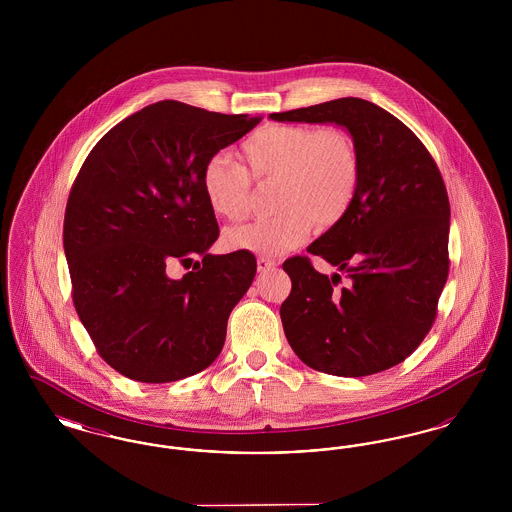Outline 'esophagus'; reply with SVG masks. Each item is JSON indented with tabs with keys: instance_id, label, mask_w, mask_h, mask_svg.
I'll return each instance as SVG.
<instances>
[{
	"instance_id": "1",
	"label": "esophagus",
	"mask_w": 512,
	"mask_h": 512,
	"mask_svg": "<svg viewBox=\"0 0 512 512\" xmlns=\"http://www.w3.org/2000/svg\"><path fill=\"white\" fill-rule=\"evenodd\" d=\"M276 267V263L272 261V259H267V257H259L257 259V270L263 274V272H268L270 268Z\"/></svg>"
}]
</instances>
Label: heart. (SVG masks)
<instances>
[{"label": "heart", "mask_w": 512, "mask_h": 512, "mask_svg": "<svg viewBox=\"0 0 512 512\" xmlns=\"http://www.w3.org/2000/svg\"><path fill=\"white\" fill-rule=\"evenodd\" d=\"M242 169L213 155L201 169V190L209 209L228 222L251 209V182L274 180L268 219L230 228L224 244L236 251L280 255L301 244L317 226L328 230L349 211L361 180V155L345 128L267 124L240 147Z\"/></svg>", "instance_id": "b5f03b06"}]
</instances>
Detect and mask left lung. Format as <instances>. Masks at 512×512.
<instances>
[{
  "label": "left lung",
  "instance_id": "8db88e82",
  "mask_svg": "<svg viewBox=\"0 0 512 512\" xmlns=\"http://www.w3.org/2000/svg\"><path fill=\"white\" fill-rule=\"evenodd\" d=\"M272 121L330 122L355 138L361 180L347 215L307 247L345 272L328 278L309 257L282 268L292 292L280 307L286 338L311 368L359 378L403 363L430 332L449 274V197L436 161L386 109L341 98Z\"/></svg>",
  "mask_w": 512,
  "mask_h": 512
}]
</instances>
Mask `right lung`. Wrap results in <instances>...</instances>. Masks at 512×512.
<instances>
[{
    "label": "right lung",
    "mask_w": 512,
    "mask_h": 512,
    "mask_svg": "<svg viewBox=\"0 0 512 512\" xmlns=\"http://www.w3.org/2000/svg\"><path fill=\"white\" fill-rule=\"evenodd\" d=\"M259 121L165 99L113 126L86 157L67 201L63 245L74 309L122 376L165 384L219 357L257 261L249 251L209 253L219 224L201 169ZM176 260L193 267L182 279L168 274Z\"/></svg>",
    "instance_id": "1"
}]
</instances>
